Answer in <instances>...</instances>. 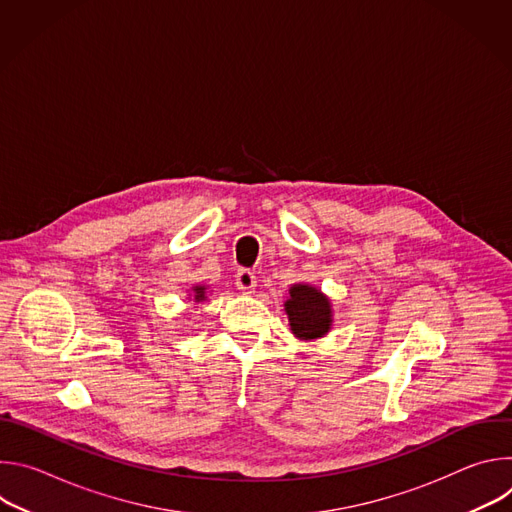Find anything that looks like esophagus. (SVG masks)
<instances>
[{
    "mask_svg": "<svg viewBox=\"0 0 512 512\" xmlns=\"http://www.w3.org/2000/svg\"><path fill=\"white\" fill-rule=\"evenodd\" d=\"M235 283H237V289L243 291V294H251V291L257 287V279L251 269H239L235 275Z\"/></svg>",
    "mask_w": 512,
    "mask_h": 512,
    "instance_id": "esophagus-1",
    "label": "esophagus"
}]
</instances>
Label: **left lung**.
<instances>
[{
	"instance_id": "obj_1",
	"label": "left lung",
	"mask_w": 512,
	"mask_h": 512,
	"mask_svg": "<svg viewBox=\"0 0 512 512\" xmlns=\"http://www.w3.org/2000/svg\"><path fill=\"white\" fill-rule=\"evenodd\" d=\"M291 332L298 338L312 340L320 338L330 328V302L316 287L294 285L289 289V300L285 302Z\"/></svg>"
}]
</instances>
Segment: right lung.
<instances>
[{
	"label": "right lung",
	"mask_w": 512,
	"mask_h": 512,
	"mask_svg": "<svg viewBox=\"0 0 512 512\" xmlns=\"http://www.w3.org/2000/svg\"><path fill=\"white\" fill-rule=\"evenodd\" d=\"M194 300H204V287H200V285H196L194 287Z\"/></svg>",
	"instance_id": "1"
}]
</instances>
